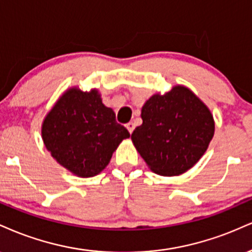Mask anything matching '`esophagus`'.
<instances>
[{"instance_id":"34e87169","label":"esophagus","mask_w":252,"mask_h":252,"mask_svg":"<svg viewBox=\"0 0 252 252\" xmlns=\"http://www.w3.org/2000/svg\"><path fill=\"white\" fill-rule=\"evenodd\" d=\"M126 128L128 129V132H129V133H132V132H133V129H134V124H133L132 121H129L128 124H126Z\"/></svg>"}]
</instances>
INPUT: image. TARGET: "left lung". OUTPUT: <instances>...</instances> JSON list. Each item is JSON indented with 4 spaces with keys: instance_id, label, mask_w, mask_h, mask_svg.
Listing matches in <instances>:
<instances>
[{
    "instance_id": "1",
    "label": "left lung",
    "mask_w": 252,
    "mask_h": 252,
    "mask_svg": "<svg viewBox=\"0 0 252 252\" xmlns=\"http://www.w3.org/2000/svg\"><path fill=\"white\" fill-rule=\"evenodd\" d=\"M141 119L132 141L147 166L160 176H179L190 170L215 134L210 109L184 86L151 96L141 108Z\"/></svg>"
}]
</instances>
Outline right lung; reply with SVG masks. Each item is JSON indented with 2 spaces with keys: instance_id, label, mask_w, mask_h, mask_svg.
Segmentation results:
<instances>
[{
  "instance_id": "1",
  "label": "right lung",
  "mask_w": 252,
  "mask_h": 252,
  "mask_svg": "<svg viewBox=\"0 0 252 252\" xmlns=\"http://www.w3.org/2000/svg\"><path fill=\"white\" fill-rule=\"evenodd\" d=\"M129 132L117 123L96 90L64 92L44 118L42 139L59 164L82 178L99 174Z\"/></svg>"
}]
</instances>
